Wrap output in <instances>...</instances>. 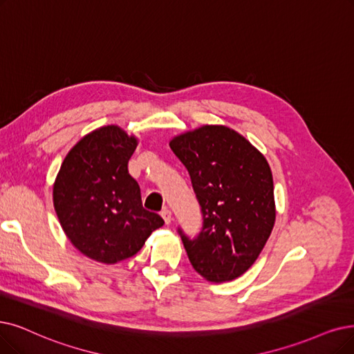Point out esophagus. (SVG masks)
<instances>
[{"label":"esophagus","mask_w":354,"mask_h":354,"mask_svg":"<svg viewBox=\"0 0 354 354\" xmlns=\"http://www.w3.org/2000/svg\"><path fill=\"white\" fill-rule=\"evenodd\" d=\"M161 216H162V219H164V222L167 223V225H169L171 223V221H173V214H171V210L169 209H162L161 210Z\"/></svg>","instance_id":"1"}]
</instances>
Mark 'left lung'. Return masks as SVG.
Instances as JSON below:
<instances>
[{
	"mask_svg": "<svg viewBox=\"0 0 354 354\" xmlns=\"http://www.w3.org/2000/svg\"><path fill=\"white\" fill-rule=\"evenodd\" d=\"M187 168L202 207L201 234L180 228L194 270L209 281H230L254 264L276 221L273 176L264 155L222 124H205L169 140Z\"/></svg>",
	"mask_w": 354,
	"mask_h": 354,
	"instance_id": "obj_1",
	"label": "left lung"
}]
</instances>
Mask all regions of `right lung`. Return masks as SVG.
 Masks as SVG:
<instances>
[{"label": "right lung", "mask_w": 354, "mask_h": 354, "mask_svg": "<svg viewBox=\"0 0 354 354\" xmlns=\"http://www.w3.org/2000/svg\"><path fill=\"white\" fill-rule=\"evenodd\" d=\"M138 139L116 124L98 128L71 148L53 185V206L65 235L91 260L115 264L144 247L164 225L144 209L128 171Z\"/></svg>", "instance_id": "obj_1"}]
</instances>
